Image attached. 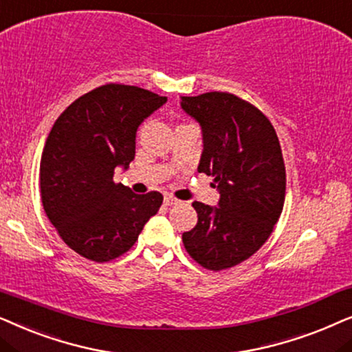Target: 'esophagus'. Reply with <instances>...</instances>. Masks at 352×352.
<instances>
[{"label": "esophagus", "mask_w": 352, "mask_h": 352, "mask_svg": "<svg viewBox=\"0 0 352 352\" xmlns=\"http://www.w3.org/2000/svg\"><path fill=\"white\" fill-rule=\"evenodd\" d=\"M164 203H166V206H175V204H179L180 201L177 198H173L172 195H166V198H164Z\"/></svg>", "instance_id": "1"}]
</instances>
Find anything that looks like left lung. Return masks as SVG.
<instances>
[{
	"mask_svg": "<svg viewBox=\"0 0 352 352\" xmlns=\"http://www.w3.org/2000/svg\"><path fill=\"white\" fill-rule=\"evenodd\" d=\"M182 107L203 129L198 170L220 191L219 208L195 201L198 223L182 240L204 269H230L250 259L278 222L287 190L282 148L270 120L232 93L184 96Z\"/></svg>",
	"mask_w": 352,
	"mask_h": 352,
	"instance_id": "1",
	"label": "left lung"
}]
</instances>
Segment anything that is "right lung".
I'll return each mask as SVG.
<instances>
[{"label": "right lung", "mask_w": 352, "mask_h": 352, "mask_svg": "<svg viewBox=\"0 0 352 352\" xmlns=\"http://www.w3.org/2000/svg\"><path fill=\"white\" fill-rule=\"evenodd\" d=\"M167 101L140 87L107 83L77 98L56 119L40 161L41 204L70 250L93 262L127 252L161 208L159 191L135 195L114 168L135 157V135Z\"/></svg>", "instance_id": "right-lung-1"}]
</instances>
